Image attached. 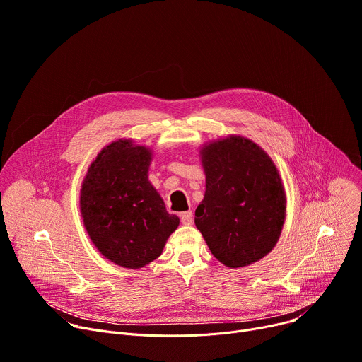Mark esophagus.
Masks as SVG:
<instances>
[{
	"mask_svg": "<svg viewBox=\"0 0 362 362\" xmlns=\"http://www.w3.org/2000/svg\"><path fill=\"white\" fill-rule=\"evenodd\" d=\"M180 221L183 225H192L193 222V214L190 211H186V212H182L180 214Z\"/></svg>",
	"mask_w": 362,
	"mask_h": 362,
	"instance_id": "1",
	"label": "esophagus"
}]
</instances>
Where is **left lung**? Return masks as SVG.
Instances as JSON below:
<instances>
[{
    "label": "left lung",
    "mask_w": 362,
    "mask_h": 362,
    "mask_svg": "<svg viewBox=\"0 0 362 362\" xmlns=\"http://www.w3.org/2000/svg\"><path fill=\"white\" fill-rule=\"evenodd\" d=\"M206 177L194 225L214 257L229 269L259 261L277 244L286 192L272 157L252 140L228 136L199 151Z\"/></svg>",
    "instance_id": "8db88e82"
}]
</instances>
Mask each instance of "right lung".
<instances>
[{"instance_id": "right-lung-1", "label": "right lung", "mask_w": 362, "mask_h": 362, "mask_svg": "<svg viewBox=\"0 0 362 362\" xmlns=\"http://www.w3.org/2000/svg\"><path fill=\"white\" fill-rule=\"evenodd\" d=\"M151 160L150 147L118 139L98 153L81 187V215L90 241L125 269H141L160 257L180 222L148 180Z\"/></svg>"}]
</instances>
